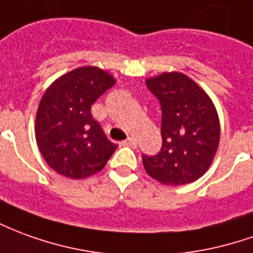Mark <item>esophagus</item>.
<instances>
[{"label": "esophagus", "instance_id": "esophagus-1", "mask_svg": "<svg viewBox=\"0 0 253 253\" xmlns=\"http://www.w3.org/2000/svg\"><path fill=\"white\" fill-rule=\"evenodd\" d=\"M123 145H127V146H130V148H137V141L134 138H127Z\"/></svg>", "mask_w": 253, "mask_h": 253}]
</instances>
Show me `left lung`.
<instances>
[{"mask_svg":"<svg viewBox=\"0 0 253 253\" xmlns=\"http://www.w3.org/2000/svg\"><path fill=\"white\" fill-rule=\"evenodd\" d=\"M146 86L162 105L163 139L156 156H142L146 172L169 186L197 181L212 164L220 138L212 100L182 72L148 78Z\"/></svg>","mask_w":253,"mask_h":253,"instance_id":"obj_1","label":"left lung"}]
</instances>
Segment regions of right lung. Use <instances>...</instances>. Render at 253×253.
<instances>
[{"label":"right lung","mask_w":253,"mask_h":253,"mask_svg":"<svg viewBox=\"0 0 253 253\" xmlns=\"http://www.w3.org/2000/svg\"><path fill=\"white\" fill-rule=\"evenodd\" d=\"M98 67L84 65L61 75L41 98L35 139L42 157L57 174L84 179L104 169L118 145L91 115V105L115 84Z\"/></svg>","instance_id":"obj_1"}]
</instances>
